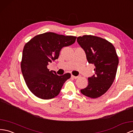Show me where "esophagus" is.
I'll return each instance as SVG.
<instances>
[{"label": "esophagus", "instance_id": "obj_1", "mask_svg": "<svg viewBox=\"0 0 133 133\" xmlns=\"http://www.w3.org/2000/svg\"><path fill=\"white\" fill-rule=\"evenodd\" d=\"M71 77L73 78L74 79H77V78H78L81 77V75H78V76H74V75H71Z\"/></svg>", "mask_w": 133, "mask_h": 133}]
</instances>
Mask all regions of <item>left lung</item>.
<instances>
[{
	"mask_svg": "<svg viewBox=\"0 0 133 133\" xmlns=\"http://www.w3.org/2000/svg\"><path fill=\"white\" fill-rule=\"evenodd\" d=\"M89 64H94L95 74L88 77L87 87L81 89L83 95L92 98L108 91L116 77L119 58L113 45L105 39L92 35L77 37Z\"/></svg>",
	"mask_w": 133,
	"mask_h": 133,
	"instance_id": "obj_1",
	"label": "left lung"
}]
</instances>
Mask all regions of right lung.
Returning a JSON list of instances; mask_svg holds the SVG:
<instances>
[{
  "label": "right lung",
  "mask_w": 133,
  "mask_h": 133,
  "mask_svg": "<svg viewBox=\"0 0 133 133\" xmlns=\"http://www.w3.org/2000/svg\"><path fill=\"white\" fill-rule=\"evenodd\" d=\"M76 38L46 32L36 36L24 45L21 70L28 89L34 95L49 99L59 94L64 83L71 75L66 73L58 75L55 71H49L48 65L58 59L62 49L73 44Z\"/></svg>",
  "instance_id": "obj_1"
}]
</instances>
